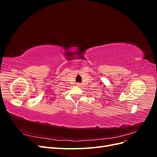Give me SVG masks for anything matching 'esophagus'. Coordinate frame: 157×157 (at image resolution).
<instances>
[{"label":"esophagus","mask_w":157,"mask_h":157,"mask_svg":"<svg viewBox=\"0 0 157 157\" xmlns=\"http://www.w3.org/2000/svg\"><path fill=\"white\" fill-rule=\"evenodd\" d=\"M77 84L78 85V86H80V83H77Z\"/></svg>","instance_id":"obj_1"}]
</instances>
